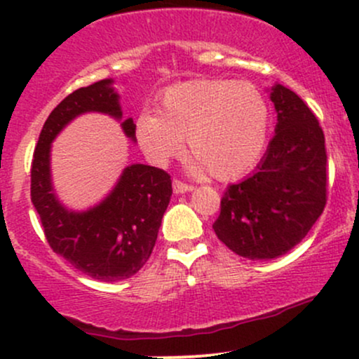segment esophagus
<instances>
[{
    "label": "esophagus",
    "mask_w": 359,
    "mask_h": 359,
    "mask_svg": "<svg viewBox=\"0 0 359 359\" xmlns=\"http://www.w3.org/2000/svg\"><path fill=\"white\" fill-rule=\"evenodd\" d=\"M172 185H174V192L175 194H185V192L194 191V185L185 184V182H182V180L174 179V182H172Z\"/></svg>",
    "instance_id": "esophagus-1"
}]
</instances>
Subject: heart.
<instances>
[{
  "mask_svg": "<svg viewBox=\"0 0 359 359\" xmlns=\"http://www.w3.org/2000/svg\"><path fill=\"white\" fill-rule=\"evenodd\" d=\"M158 116L138 114L135 137L143 154L165 165L182 151L184 138L194 174L240 179L258 163L270 131V104L251 82L197 79L174 86L158 101Z\"/></svg>",
  "mask_w": 359,
  "mask_h": 359,
  "instance_id": "b5f03b06",
  "label": "heart"
}]
</instances>
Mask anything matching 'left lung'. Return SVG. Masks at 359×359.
<instances>
[{
    "mask_svg": "<svg viewBox=\"0 0 359 359\" xmlns=\"http://www.w3.org/2000/svg\"><path fill=\"white\" fill-rule=\"evenodd\" d=\"M275 137L257 170L231 184L221 199L216 236L250 259L278 258L299 245L327 201L324 133L309 106L294 90L275 84Z\"/></svg>",
    "mask_w": 359,
    "mask_h": 359,
    "instance_id": "8db88e82",
    "label": "left lung"
}]
</instances>
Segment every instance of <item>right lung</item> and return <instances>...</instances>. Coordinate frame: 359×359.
<instances>
[{
  "mask_svg": "<svg viewBox=\"0 0 359 359\" xmlns=\"http://www.w3.org/2000/svg\"><path fill=\"white\" fill-rule=\"evenodd\" d=\"M93 111L118 121L123 118L113 79L74 90L47 118L32 162V203L57 255L90 278L119 282L133 277L150 258L170 203L172 180L162 168L133 163L100 204L88 211L65 208L53 191L52 142L74 118ZM121 128L128 138L137 140L133 119L121 121Z\"/></svg>",
  "mask_w": 359,
  "mask_h": 359,
  "instance_id": "obj_1",
  "label": "right lung"
}]
</instances>
